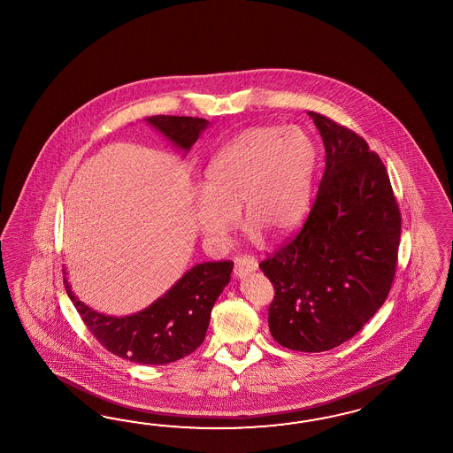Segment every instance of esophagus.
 Masks as SVG:
<instances>
[{"instance_id":"1","label":"esophagus","mask_w":453,"mask_h":453,"mask_svg":"<svg viewBox=\"0 0 453 453\" xmlns=\"http://www.w3.org/2000/svg\"><path fill=\"white\" fill-rule=\"evenodd\" d=\"M257 260L250 255H239L234 258V275L237 278H242V276L249 275L257 270Z\"/></svg>"}]
</instances>
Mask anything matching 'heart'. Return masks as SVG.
<instances>
[{
  "mask_svg": "<svg viewBox=\"0 0 453 453\" xmlns=\"http://www.w3.org/2000/svg\"><path fill=\"white\" fill-rule=\"evenodd\" d=\"M316 162V144L298 126H257L235 135L212 155L195 195L199 231L224 242L242 206L254 237H285L308 212Z\"/></svg>",
  "mask_w": 453,
  "mask_h": 453,
  "instance_id": "obj_1",
  "label": "heart"
}]
</instances>
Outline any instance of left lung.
<instances>
[{"label":"left lung","mask_w":453,"mask_h":453,"mask_svg":"<svg viewBox=\"0 0 453 453\" xmlns=\"http://www.w3.org/2000/svg\"><path fill=\"white\" fill-rule=\"evenodd\" d=\"M326 170L301 231L260 264L275 288L268 327L298 352L347 342L383 306L396 273L401 212L364 137L309 111Z\"/></svg>","instance_id":"left-lung-1"}]
</instances>
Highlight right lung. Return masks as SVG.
<instances>
[{
    "mask_svg": "<svg viewBox=\"0 0 453 453\" xmlns=\"http://www.w3.org/2000/svg\"><path fill=\"white\" fill-rule=\"evenodd\" d=\"M145 121L185 152L210 124L188 116H150ZM232 266L231 260L198 264L149 308L124 318L96 312L75 296L66 278L64 283L80 318L106 350L135 364L165 365L195 352L203 343L211 309L231 281Z\"/></svg>",
    "mask_w": 453,
    "mask_h": 453,
    "instance_id": "1",
    "label": "right lung"
}]
</instances>
